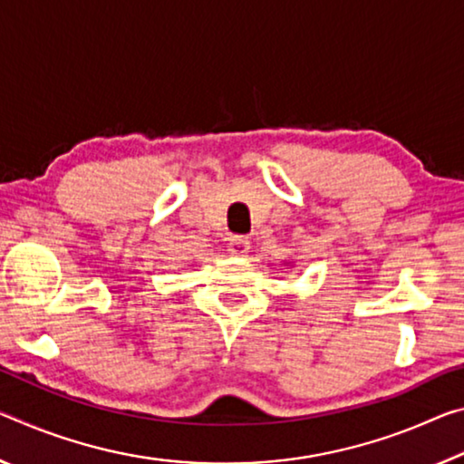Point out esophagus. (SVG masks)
Segmentation results:
<instances>
[{
	"label": "esophagus",
	"instance_id": "obj_1",
	"mask_svg": "<svg viewBox=\"0 0 464 464\" xmlns=\"http://www.w3.org/2000/svg\"><path fill=\"white\" fill-rule=\"evenodd\" d=\"M249 252V239L244 235H235L229 239V254L231 256H246Z\"/></svg>",
	"mask_w": 464,
	"mask_h": 464
}]
</instances>
